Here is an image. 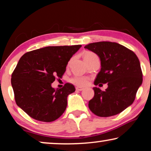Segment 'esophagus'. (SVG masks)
I'll return each mask as SVG.
<instances>
[{
	"label": "esophagus",
	"instance_id": "34e87169",
	"mask_svg": "<svg viewBox=\"0 0 151 151\" xmlns=\"http://www.w3.org/2000/svg\"><path fill=\"white\" fill-rule=\"evenodd\" d=\"M76 90H77V91H82V90L84 89L83 88L80 87V86H77V87H76Z\"/></svg>",
	"mask_w": 151,
	"mask_h": 151
}]
</instances>
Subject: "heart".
Returning a JSON list of instances; mask_svg holds the SVG:
<instances>
[{
    "label": "heart",
    "instance_id": "obj_1",
    "mask_svg": "<svg viewBox=\"0 0 151 151\" xmlns=\"http://www.w3.org/2000/svg\"><path fill=\"white\" fill-rule=\"evenodd\" d=\"M98 57L96 54H95L93 52H88L86 53L84 55V60L91 58ZM71 82L72 83L76 84L78 86H85L88 84V78L84 77H80V76H75V77L72 78L71 79Z\"/></svg>",
    "mask_w": 151,
    "mask_h": 151
}]
</instances>
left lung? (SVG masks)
<instances>
[{
  "mask_svg": "<svg viewBox=\"0 0 151 151\" xmlns=\"http://www.w3.org/2000/svg\"><path fill=\"white\" fill-rule=\"evenodd\" d=\"M84 48L96 53L101 61L95 85L108 83L105 91L93 88L95 94L88 102L89 109L99 117L119 114L133 104L142 83L139 59L133 51L117 42H93Z\"/></svg>",
  "mask_w": 151,
  "mask_h": 151,
  "instance_id": "obj_1",
  "label": "left lung"
}]
</instances>
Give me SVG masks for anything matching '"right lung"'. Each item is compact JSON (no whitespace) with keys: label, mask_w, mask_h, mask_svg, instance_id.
<instances>
[{"label":"right lung","mask_w":151,"mask_h":151,"mask_svg":"<svg viewBox=\"0 0 151 151\" xmlns=\"http://www.w3.org/2000/svg\"><path fill=\"white\" fill-rule=\"evenodd\" d=\"M82 45L46 47L22 55L12 74L16 104L29 116L50 122L59 118L67 106V96L76 91L66 83L55 89L51 83L62 78L68 62Z\"/></svg>","instance_id":"obj_1"}]
</instances>
